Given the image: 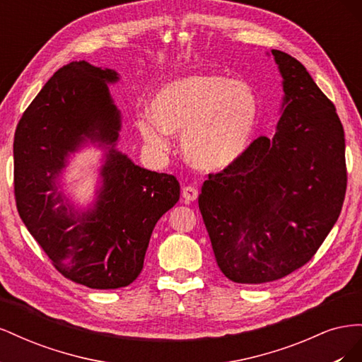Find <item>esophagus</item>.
<instances>
[{
	"mask_svg": "<svg viewBox=\"0 0 362 362\" xmlns=\"http://www.w3.org/2000/svg\"><path fill=\"white\" fill-rule=\"evenodd\" d=\"M182 198L187 202L196 201V198H198V189L193 187V185H185L182 189Z\"/></svg>",
	"mask_w": 362,
	"mask_h": 362,
	"instance_id": "esophagus-1",
	"label": "esophagus"
}]
</instances>
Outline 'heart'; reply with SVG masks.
Here are the masks:
<instances>
[{
  "label": "heart",
  "instance_id": "b5f03b06",
  "mask_svg": "<svg viewBox=\"0 0 362 362\" xmlns=\"http://www.w3.org/2000/svg\"><path fill=\"white\" fill-rule=\"evenodd\" d=\"M258 112L249 83L222 74H196L161 87L151 112L137 116L136 127L156 151L169 148V134H181V152L192 166L221 170L246 151Z\"/></svg>",
  "mask_w": 362,
  "mask_h": 362
}]
</instances>
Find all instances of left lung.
<instances>
[{"label": "left lung", "instance_id": "8db88e82", "mask_svg": "<svg viewBox=\"0 0 362 362\" xmlns=\"http://www.w3.org/2000/svg\"><path fill=\"white\" fill-rule=\"evenodd\" d=\"M282 75V116L222 172L210 173L199 210L217 266L238 284H262L308 262L344 202V129L303 64L272 49Z\"/></svg>", "mask_w": 362, "mask_h": 362}]
</instances>
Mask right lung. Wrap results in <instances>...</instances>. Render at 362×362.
Here are the masks:
<instances>
[{
    "label": "right lung",
    "mask_w": 362,
    "mask_h": 362,
    "mask_svg": "<svg viewBox=\"0 0 362 362\" xmlns=\"http://www.w3.org/2000/svg\"><path fill=\"white\" fill-rule=\"evenodd\" d=\"M117 80L116 71L86 60L60 68L24 112L13 141L21 218L64 278L96 290L127 287L140 275L156 223L180 199L173 175L140 168L116 149L120 112L107 84ZM87 141L107 152L98 198L78 214L58 177Z\"/></svg>",
    "instance_id": "obj_1"
}]
</instances>
